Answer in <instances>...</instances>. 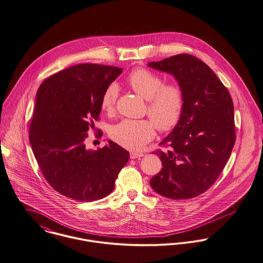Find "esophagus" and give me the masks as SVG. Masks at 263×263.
<instances>
[{
    "label": "esophagus",
    "mask_w": 263,
    "mask_h": 263,
    "mask_svg": "<svg viewBox=\"0 0 263 263\" xmlns=\"http://www.w3.org/2000/svg\"><path fill=\"white\" fill-rule=\"evenodd\" d=\"M129 157H130V159H132V160L140 159V158L143 157V153H136V152H132V153L129 154Z\"/></svg>",
    "instance_id": "obj_1"
}]
</instances>
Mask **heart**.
Instances as JSON below:
<instances>
[{
  "label": "heart",
  "instance_id": "1",
  "mask_svg": "<svg viewBox=\"0 0 263 263\" xmlns=\"http://www.w3.org/2000/svg\"><path fill=\"white\" fill-rule=\"evenodd\" d=\"M127 82L138 96L147 101V115L159 130L167 132L178 124L184 106V95L179 85H164L161 76L143 68L132 72ZM118 95L117 84L105 89L101 97L104 111H114ZM154 124L149 120H121L111 127L110 137L127 149L140 151L154 139Z\"/></svg>",
  "mask_w": 263,
  "mask_h": 263
}]
</instances>
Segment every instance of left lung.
Listing matches in <instances>:
<instances>
[{"label":"left lung","mask_w":263,"mask_h":263,"mask_svg":"<svg viewBox=\"0 0 263 263\" xmlns=\"http://www.w3.org/2000/svg\"><path fill=\"white\" fill-rule=\"evenodd\" d=\"M147 66L174 76L184 95L181 119L157 151L163 167L149 184L174 200L191 199L208 190L225 167L235 143L234 106L227 88L200 59L179 54Z\"/></svg>","instance_id":"8db88e82"}]
</instances>
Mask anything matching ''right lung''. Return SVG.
Returning a JSON list of instances; mask_svg holds the SVG:
<instances>
[{
    "label": "right lung",
    "mask_w": 263,
    "mask_h": 263,
    "mask_svg": "<svg viewBox=\"0 0 263 263\" xmlns=\"http://www.w3.org/2000/svg\"><path fill=\"white\" fill-rule=\"evenodd\" d=\"M121 72L116 66L78 64L50 76L38 88L29 140L46 181L65 197L82 202L106 197L129 159L110 140L97 151L85 146L102 95Z\"/></svg>",
    "instance_id": "obj_1"
}]
</instances>
